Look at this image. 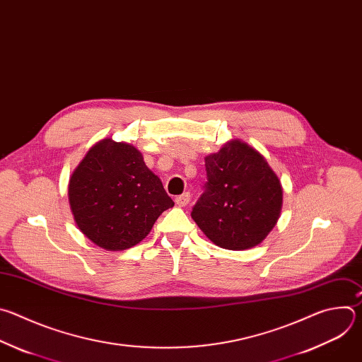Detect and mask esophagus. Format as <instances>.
I'll return each instance as SVG.
<instances>
[{
	"instance_id": "esophagus-1",
	"label": "esophagus",
	"mask_w": 362,
	"mask_h": 362,
	"mask_svg": "<svg viewBox=\"0 0 362 362\" xmlns=\"http://www.w3.org/2000/svg\"><path fill=\"white\" fill-rule=\"evenodd\" d=\"M189 199H191L189 192H184V194L175 197V204H177L178 206H185V205L189 202Z\"/></svg>"
}]
</instances>
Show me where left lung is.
<instances>
[{
  "instance_id": "obj_1",
  "label": "left lung",
  "mask_w": 362,
  "mask_h": 362,
  "mask_svg": "<svg viewBox=\"0 0 362 362\" xmlns=\"http://www.w3.org/2000/svg\"><path fill=\"white\" fill-rule=\"evenodd\" d=\"M206 182L191 216L199 230L226 250L258 245L275 227L282 188L265 158L234 139L205 158Z\"/></svg>"
}]
</instances>
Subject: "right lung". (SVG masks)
Here are the masks:
<instances>
[{
    "label": "right lung",
    "mask_w": 362,
    "mask_h": 362,
    "mask_svg": "<svg viewBox=\"0 0 362 362\" xmlns=\"http://www.w3.org/2000/svg\"><path fill=\"white\" fill-rule=\"evenodd\" d=\"M68 199L81 233L108 251L136 245L174 206L141 153L110 138L97 142L71 175Z\"/></svg>",
    "instance_id": "right-lung-1"
}]
</instances>
